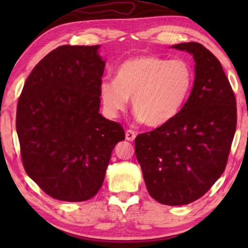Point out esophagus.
<instances>
[{"mask_svg": "<svg viewBox=\"0 0 248 248\" xmlns=\"http://www.w3.org/2000/svg\"><path fill=\"white\" fill-rule=\"evenodd\" d=\"M135 137H137V134H135L134 131L127 130L126 132H125V138H126L127 141H133Z\"/></svg>", "mask_w": 248, "mask_h": 248, "instance_id": "esophagus-1", "label": "esophagus"}]
</instances>
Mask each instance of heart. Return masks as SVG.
<instances>
[{"mask_svg":"<svg viewBox=\"0 0 248 248\" xmlns=\"http://www.w3.org/2000/svg\"><path fill=\"white\" fill-rule=\"evenodd\" d=\"M193 70L184 60L140 55L124 61L115 80H104L100 98L105 110L117 116L132 98V109L149 127L170 123L187 100L193 86Z\"/></svg>","mask_w":248,"mask_h":248,"instance_id":"heart-1","label":"heart"}]
</instances>
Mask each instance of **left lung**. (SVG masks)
<instances>
[{
  "label": "left lung",
  "instance_id": "8db88e82",
  "mask_svg": "<svg viewBox=\"0 0 248 248\" xmlns=\"http://www.w3.org/2000/svg\"><path fill=\"white\" fill-rule=\"evenodd\" d=\"M171 48L193 55V89L170 123L135 138V155L151 198L184 205L204 195L225 170L237 109L221 64L209 49L194 42Z\"/></svg>",
  "mask_w": 248,
  "mask_h": 248
}]
</instances>
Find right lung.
<instances>
[{"label": "right lung", "instance_id": "1", "mask_svg": "<svg viewBox=\"0 0 248 248\" xmlns=\"http://www.w3.org/2000/svg\"><path fill=\"white\" fill-rule=\"evenodd\" d=\"M99 45L57 47L29 74L16 107L23 167L60 201L93 198L123 127L99 114L105 61Z\"/></svg>", "mask_w": 248, "mask_h": 248}]
</instances>
